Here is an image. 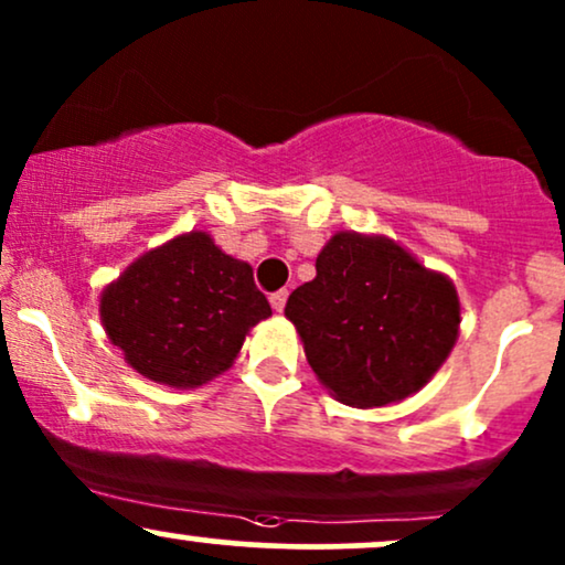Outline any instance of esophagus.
Returning <instances> with one entry per match:
<instances>
[{
  "label": "esophagus",
  "instance_id": "obj_1",
  "mask_svg": "<svg viewBox=\"0 0 565 565\" xmlns=\"http://www.w3.org/2000/svg\"><path fill=\"white\" fill-rule=\"evenodd\" d=\"M287 289H278V291H274V295H270V305H274V310L276 313H281L284 310V305H287Z\"/></svg>",
  "mask_w": 565,
  "mask_h": 565
}]
</instances>
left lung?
I'll list each match as a JSON object with an SVG mask.
<instances>
[{
	"mask_svg": "<svg viewBox=\"0 0 565 565\" xmlns=\"http://www.w3.org/2000/svg\"><path fill=\"white\" fill-rule=\"evenodd\" d=\"M284 316L337 401L377 408L423 391L444 366L462 305L449 276L393 238L337 231L316 257V278L291 291Z\"/></svg>",
	"mask_w": 565,
	"mask_h": 565,
	"instance_id": "obj_1",
	"label": "left lung"
}]
</instances>
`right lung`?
I'll return each instance as SVG.
<instances>
[{"instance_id": "obj_1", "label": "right lung", "mask_w": 565, "mask_h": 565, "mask_svg": "<svg viewBox=\"0 0 565 565\" xmlns=\"http://www.w3.org/2000/svg\"><path fill=\"white\" fill-rule=\"evenodd\" d=\"M268 316L252 265L225 255L206 231L142 252L100 291V323L127 364L178 391L228 372Z\"/></svg>"}]
</instances>
